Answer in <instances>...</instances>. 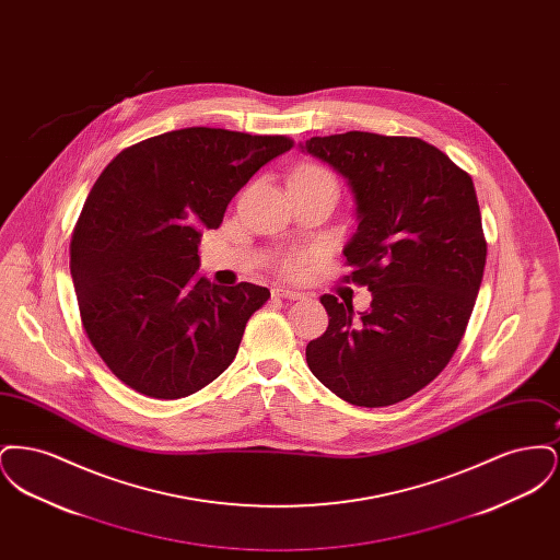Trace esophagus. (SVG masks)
<instances>
[{"instance_id":"obj_1","label":"esophagus","mask_w":560,"mask_h":560,"mask_svg":"<svg viewBox=\"0 0 560 560\" xmlns=\"http://www.w3.org/2000/svg\"><path fill=\"white\" fill-rule=\"evenodd\" d=\"M272 295H275V298H283V300H302V298H304V293L285 290V288H275Z\"/></svg>"}]
</instances>
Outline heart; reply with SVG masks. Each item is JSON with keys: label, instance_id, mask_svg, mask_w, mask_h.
<instances>
[{"label": "heart", "instance_id": "obj_1", "mask_svg": "<svg viewBox=\"0 0 560 560\" xmlns=\"http://www.w3.org/2000/svg\"><path fill=\"white\" fill-rule=\"evenodd\" d=\"M292 178H311V180H323V183H329V185L338 187V185H336V180H334V176H331L327 170L317 167V165H306V167H300V170L293 174ZM306 260H308V256H306V254H285V256L281 258V272H283L285 277H290V279H295V277H300V275L304 272Z\"/></svg>", "mask_w": 560, "mask_h": 560}]
</instances>
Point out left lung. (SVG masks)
Listing matches in <instances>:
<instances>
[{
    "instance_id": "1",
    "label": "left lung",
    "mask_w": 560,
    "mask_h": 560,
    "mask_svg": "<svg viewBox=\"0 0 560 560\" xmlns=\"http://www.w3.org/2000/svg\"><path fill=\"white\" fill-rule=\"evenodd\" d=\"M348 180L359 226L345 247L347 283L372 304L320 295L329 325L308 342L323 386L359 407L409 399L447 368L479 293L487 241L472 178L416 136H315L302 144Z\"/></svg>"
}]
</instances>
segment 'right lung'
Instances as JSON below:
<instances>
[{"mask_svg": "<svg viewBox=\"0 0 560 560\" xmlns=\"http://www.w3.org/2000/svg\"><path fill=\"white\" fill-rule=\"evenodd\" d=\"M288 136L185 128L124 149L90 190L71 237V277L90 345L126 386L183 399L224 372L270 292L199 277L197 245Z\"/></svg>", "mask_w": 560, "mask_h": 560, "instance_id": "right-lung-1", "label": "right lung"}]
</instances>
